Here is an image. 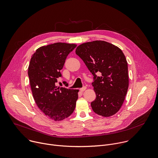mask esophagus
Returning a JSON list of instances; mask_svg holds the SVG:
<instances>
[{"instance_id":"esophagus-1","label":"esophagus","mask_w":158,"mask_h":158,"mask_svg":"<svg viewBox=\"0 0 158 158\" xmlns=\"http://www.w3.org/2000/svg\"><path fill=\"white\" fill-rule=\"evenodd\" d=\"M86 86H84V87L80 88V91L81 92H83L85 90H86Z\"/></svg>"}]
</instances>
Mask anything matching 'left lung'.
Here are the masks:
<instances>
[{
    "label": "left lung",
    "instance_id": "left-lung-1",
    "mask_svg": "<svg viewBox=\"0 0 158 158\" xmlns=\"http://www.w3.org/2000/svg\"><path fill=\"white\" fill-rule=\"evenodd\" d=\"M94 76L96 99L91 103L93 111L110 117L121 108L129 85L128 63L122 50L103 40L83 43L75 50ZM97 73L101 76L97 77Z\"/></svg>",
    "mask_w": 158,
    "mask_h": 158
}]
</instances>
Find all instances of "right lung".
Segmentation results:
<instances>
[{
	"instance_id": "1",
	"label": "right lung",
	"mask_w": 158,
	"mask_h": 158,
	"mask_svg": "<svg viewBox=\"0 0 158 158\" xmlns=\"http://www.w3.org/2000/svg\"><path fill=\"white\" fill-rule=\"evenodd\" d=\"M74 44L57 42L42 46L31 56L28 75L34 99L39 108L49 118L59 121L73 112L78 89L55 85Z\"/></svg>"
}]
</instances>
